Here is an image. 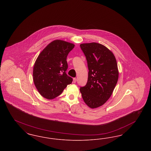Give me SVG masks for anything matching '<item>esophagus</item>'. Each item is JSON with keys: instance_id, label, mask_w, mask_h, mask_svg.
<instances>
[{"instance_id": "esophagus-1", "label": "esophagus", "mask_w": 151, "mask_h": 151, "mask_svg": "<svg viewBox=\"0 0 151 151\" xmlns=\"http://www.w3.org/2000/svg\"><path fill=\"white\" fill-rule=\"evenodd\" d=\"M76 81V78H74L73 79V82L74 83H75Z\"/></svg>"}]
</instances>
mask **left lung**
<instances>
[{"instance_id":"1","label":"left lung","mask_w":151,"mask_h":151,"mask_svg":"<svg viewBox=\"0 0 151 151\" xmlns=\"http://www.w3.org/2000/svg\"><path fill=\"white\" fill-rule=\"evenodd\" d=\"M86 57L88 78L86 85L80 88L82 97L91 108L104 104L111 96L118 79L116 59L111 51L100 43L80 45Z\"/></svg>"}]
</instances>
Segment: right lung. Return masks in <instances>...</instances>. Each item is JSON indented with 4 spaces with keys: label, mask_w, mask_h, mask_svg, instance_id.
I'll use <instances>...</instances> for the list:
<instances>
[{
    "label": "right lung",
    "mask_w": 151,
    "mask_h": 151,
    "mask_svg": "<svg viewBox=\"0 0 151 151\" xmlns=\"http://www.w3.org/2000/svg\"><path fill=\"white\" fill-rule=\"evenodd\" d=\"M75 45L62 40L49 43L40 54L33 68V81L43 97L51 100L62 93L72 78L67 75V57Z\"/></svg>",
    "instance_id": "right-lung-1"
}]
</instances>
